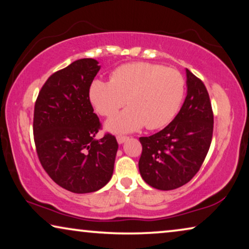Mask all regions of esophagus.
Segmentation results:
<instances>
[{"instance_id": "34e87169", "label": "esophagus", "mask_w": 249, "mask_h": 249, "mask_svg": "<svg viewBox=\"0 0 249 249\" xmlns=\"http://www.w3.org/2000/svg\"><path fill=\"white\" fill-rule=\"evenodd\" d=\"M125 140H128V137H125V136H118L117 137V142H118L119 145H122V143H124Z\"/></svg>"}]
</instances>
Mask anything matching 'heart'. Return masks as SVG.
<instances>
[{
  "label": "heart",
  "mask_w": 249,
  "mask_h": 249,
  "mask_svg": "<svg viewBox=\"0 0 249 249\" xmlns=\"http://www.w3.org/2000/svg\"><path fill=\"white\" fill-rule=\"evenodd\" d=\"M184 93V80L173 68L149 63H129L117 67L110 82L94 80L89 98L96 112L111 118L125 104L128 109L106 124L107 130L125 133L166 125L178 112Z\"/></svg>",
  "instance_id": "heart-1"
}]
</instances>
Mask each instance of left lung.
<instances>
[{"instance_id": "1", "label": "left lung", "mask_w": 249, "mask_h": 249, "mask_svg": "<svg viewBox=\"0 0 249 249\" xmlns=\"http://www.w3.org/2000/svg\"><path fill=\"white\" fill-rule=\"evenodd\" d=\"M186 71V98L173 121L163 130L140 137L139 172L157 190L169 191L190 182L199 172L213 132V113L202 81Z\"/></svg>"}]
</instances>
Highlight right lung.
I'll use <instances>...</instances> for the list:
<instances>
[{
  "label": "right lung",
  "mask_w": 249,
  "mask_h": 249,
  "mask_svg": "<svg viewBox=\"0 0 249 249\" xmlns=\"http://www.w3.org/2000/svg\"><path fill=\"white\" fill-rule=\"evenodd\" d=\"M98 60L83 58L53 74L36 101L34 136L39 160L52 179L74 193H91L113 174L117 139H96L101 124L89 89L100 71Z\"/></svg>",
  "instance_id": "1"
}]
</instances>
